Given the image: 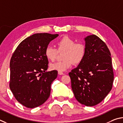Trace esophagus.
<instances>
[{"label":"esophagus","instance_id":"34e87169","mask_svg":"<svg viewBox=\"0 0 123 123\" xmlns=\"http://www.w3.org/2000/svg\"><path fill=\"white\" fill-rule=\"evenodd\" d=\"M58 74H59V75H63V74H64V73L62 72H58Z\"/></svg>","mask_w":123,"mask_h":123}]
</instances>
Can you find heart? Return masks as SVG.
Segmentation results:
<instances>
[{
  "instance_id": "obj_1",
  "label": "heart",
  "mask_w": 123,
  "mask_h": 123,
  "mask_svg": "<svg viewBox=\"0 0 123 123\" xmlns=\"http://www.w3.org/2000/svg\"><path fill=\"white\" fill-rule=\"evenodd\" d=\"M76 43L75 40L68 36H65L60 38L57 43L58 51H64L63 55L64 60L51 63L49 68L58 72L65 71L74 64H79L85 57L86 48L81 43ZM57 49L53 47L48 46L45 49V55L47 59L55 60L58 53Z\"/></svg>"
}]
</instances>
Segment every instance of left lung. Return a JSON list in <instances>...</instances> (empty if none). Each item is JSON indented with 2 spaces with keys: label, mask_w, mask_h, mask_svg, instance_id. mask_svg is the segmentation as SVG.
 Wrapping results in <instances>:
<instances>
[{
  "label": "left lung",
  "mask_w": 123,
  "mask_h": 123,
  "mask_svg": "<svg viewBox=\"0 0 123 123\" xmlns=\"http://www.w3.org/2000/svg\"><path fill=\"white\" fill-rule=\"evenodd\" d=\"M86 52L82 61L68 74L75 98L87 106L99 104L111 91L113 81L111 53L94 34L84 38Z\"/></svg>",
  "instance_id": "8db88e82"
}]
</instances>
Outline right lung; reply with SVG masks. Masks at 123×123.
I'll return each mask as SVG.
<instances>
[{
  "mask_svg": "<svg viewBox=\"0 0 123 123\" xmlns=\"http://www.w3.org/2000/svg\"><path fill=\"white\" fill-rule=\"evenodd\" d=\"M59 34L36 33L23 40L10 60V88L17 100L27 108L40 106L50 95L57 71H47L45 49Z\"/></svg>",
  "mask_w": 123,
  "mask_h": 123,
  "instance_id": "right-lung-1",
  "label": "right lung"
}]
</instances>
